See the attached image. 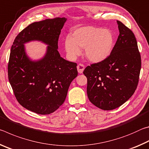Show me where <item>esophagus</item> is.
<instances>
[{
  "mask_svg": "<svg viewBox=\"0 0 149 149\" xmlns=\"http://www.w3.org/2000/svg\"><path fill=\"white\" fill-rule=\"evenodd\" d=\"M77 71L79 73V74H82L83 72H84V70L85 69V66L84 64H79V65L77 66Z\"/></svg>",
  "mask_w": 149,
  "mask_h": 149,
  "instance_id": "obj_1",
  "label": "esophagus"
}]
</instances>
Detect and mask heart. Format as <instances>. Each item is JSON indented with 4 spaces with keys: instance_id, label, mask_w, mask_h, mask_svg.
Masks as SVG:
<instances>
[{
    "instance_id": "obj_1",
    "label": "heart",
    "mask_w": 149,
    "mask_h": 149,
    "mask_svg": "<svg viewBox=\"0 0 149 149\" xmlns=\"http://www.w3.org/2000/svg\"><path fill=\"white\" fill-rule=\"evenodd\" d=\"M114 44V37L109 29H102L93 26L77 28L72 33V37L65 40V50L71 58L81 54V49H85V56L89 61L102 62L110 56Z\"/></svg>"
}]
</instances>
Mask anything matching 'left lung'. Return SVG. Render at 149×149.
<instances>
[{
	"instance_id": "8db88e82",
	"label": "left lung",
	"mask_w": 149,
	"mask_h": 149,
	"mask_svg": "<svg viewBox=\"0 0 149 149\" xmlns=\"http://www.w3.org/2000/svg\"><path fill=\"white\" fill-rule=\"evenodd\" d=\"M119 36L107 59L88 65L87 93L92 104L104 110H111L125 103L137 89L141 60L133 33L117 21Z\"/></svg>"
}]
</instances>
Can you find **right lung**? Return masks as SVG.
<instances>
[{"instance_id":"1","label":"right lung","mask_w":149,"mask_h":149,"mask_svg":"<svg viewBox=\"0 0 149 149\" xmlns=\"http://www.w3.org/2000/svg\"><path fill=\"white\" fill-rule=\"evenodd\" d=\"M66 20L56 17L34 22L17 35L11 47L8 75L15 97L22 107L38 114L56 110L77 76L76 63L65 60L58 51L59 35ZM35 40L47 47L43 57L33 61L24 44Z\"/></svg>"}]
</instances>
